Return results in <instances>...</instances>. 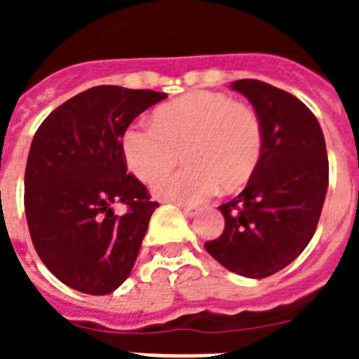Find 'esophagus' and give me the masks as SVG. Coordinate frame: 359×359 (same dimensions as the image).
I'll use <instances>...</instances> for the list:
<instances>
[{
  "label": "esophagus",
  "mask_w": 359,
  "mask_h": 359,
  "mask_svg": "<svg viewBox=\"0 0 359 359\" xmlns=\"http://www.w3.org/2000/svg\"><path fill=\"white\" fill-rule=\"evenodd\" d=\"M180 208H182L183 214L189 215V217H196V215L199 214V210H201V208L196 207V205H180Z\"/></svg>",
  "instance_id": "obj_1"
}]
</instances>
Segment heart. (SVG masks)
Returning a JSON list of instances; mask_svg holds the SVG:
<instances>
[{
  "label": "heart",
  "instance_id": "obj_1",
  "mask_svg": "<svg viewBox=\"0 0 359 359\" xmlns=\"http://www.w3.org/2000/svg\"><path fill=\"white\" fill-rule=\"evenodd\" d=\"M262 126L255 111L228 95L192 91L154 111V123L135 122L122 135L128 169L152 182L180 158L189 163L158 177L152 192L161 199L194 203L219 185L236 190L255 172L262 154Z\"/></svg>",
  "mask_w": 359,
  "mask_h": 359
}]
</instances>
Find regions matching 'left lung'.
<instances>
[{
	"mask_svg": "<svg viewBox=\"0 0 359 359\" xmlns=\"http://www.w3.org/2000/svg\"><path fill=\"white\" fill-rule=\"evenodd\" d=\"M262 126V154L246 189L219 207L223 233L205 243L237 275L264 278L304 252L315 233L329 185L325 140L316 116L297 97L255 79L231 82Z\"/></svg>",
	"mask_w": 359,
	"mask_h": 359,
	"instance_id": "8db88e82",
	"label": "left lung"
}]
</instances>
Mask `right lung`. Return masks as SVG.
I'll use <instances>...</instances> for the list:
<instances>
[{
  "mask_svg": "<svg viewBox=\"0 0 359 359\" xmlns=\"http://www.w3.org/2000/svg\"><path fill=\"white\" fill-rule=\"evenodd\" d=\"M167 98L151 90L95 86L52 111L25 170V214L37 255L66 286L113 293L131 273L158 203L123 160L122 135ZM128 212L114 214V205Z\"/></svg>",
  "mask_w": 359,
  "mask_h": 359,
  "instance_id": "right-lung-1",
  "label": "right lung"
}]
</instances>
